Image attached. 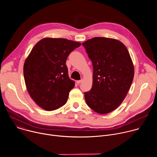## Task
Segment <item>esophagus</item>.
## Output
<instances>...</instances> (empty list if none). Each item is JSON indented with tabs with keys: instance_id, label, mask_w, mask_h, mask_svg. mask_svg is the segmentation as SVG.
Wrapping results in <instances>:
<instances>
[{
	"instance_id": "obj_1",
	"label": "esophagus",
	"mask_w": 157,
	"mask_h": 157,
	"mask_svg": "<svg viewBox=\"0 0 157 157\" xmlns=\"http://www.w3.org/2000/svg\"><path fill=\"white\" fill-rule=\"evenodd\" d=\"M82 80H78V81H76V82H77V84H79L81 82H82Z\"/></svg>"
}]
</instances>
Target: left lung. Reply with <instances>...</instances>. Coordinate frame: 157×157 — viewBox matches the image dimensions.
<instances>
[{
	"instance_id": "1",
	"label": "left lung",
	"mask_w": 157,
	"mask_h": 157,
	"mask_svg": "<svg viewBox=\"0 0 157 157\" xmlns=\"http://www.w3.org/2000/svg\"><path fill=\"white\" fill-rule=\"evenodd\" d=\"M93 66L92 88L84 93L87 105L96 113L108 114L127 96L134 67L126 47L119 40L94 37L82 43Z\"/></svg>"
}]
</instances>
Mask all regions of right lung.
<instances>
[{
    "instance_id": "1",
    "label": "right lung",
    "mask_w": 157,
    "mask_h": 157,
    "mask_svg": "<svg viewBox=\"0 0 157 157\" xmlns=\"http://www.w3.org/2000/svg\"><path fill=\"white\" fill-rule=\"evenodd\" d=\"M81 43L64 38L47 37L36 43L26 58L24 75L26 87L33 101L51 111L64 105L75 81L68 76L66 61Z\"/></svg>"
}]
</instances>
